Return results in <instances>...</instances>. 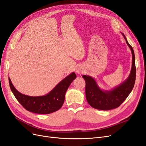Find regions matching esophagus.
I'll return each instance as SVG.
<instances>
[{
  "mask_svg": "<svg viewBox=\"0 0 146 146\" xmlns=\"http://www.w3.org/2000/svg\"><path fill=\"white\" fill-rule=\"evenodd\" d=\"M76 72L78 74H82L83 72V69H82V68H78L76 70Z\"/></svg>",
  "mask_w": 146,
  "mask_h": 146,
  "instance_id": "1",
  "label": "esophagus"
}]
</instances>
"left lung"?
<instances>
[{
    "label": "left lung",
    "instance_id": "8db88e82",
    "mask_svg": "<svg viewBox=\"0 0 146 146\" xmlns=\"http://www.w3.org/2000/svg\"><path fill=\"white\" fill-rule=\"evenodd\" d=\"M122 35L130 47L132 54L131 69L127 79L112 90L103 91L99 87L93 78L86 75L82 76L86 82L85 92L88 103L96 109L109 110L119 107L130 94L134 87L136 79V66L133 48L128 42L125 35L123 34Z\"/></svg>",
    "mask_w": 146,
    "mask_h": 146
}]
</instances>
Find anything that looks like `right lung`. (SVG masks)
Segmentation results:
<instances>
[{"mask_svg": "<svg viewBox=\"0 0 146 146\" xmlns=\"http://www.w3.org/2000/svg\"><path fill=\"white\" fill-rule=\"evenodd\" d=\"M76 77L74 72L71 73L56 85L47 94L37 97L21 94L16 90L10 78H8V80L13 94L25 110L37 114H50L57 111L62 107L66 92Z\"/></svg>", "mask_w": 146, "mask_h": 146, "instance_id": "right-lung-1", "label": "right lung"}]
</instances>
